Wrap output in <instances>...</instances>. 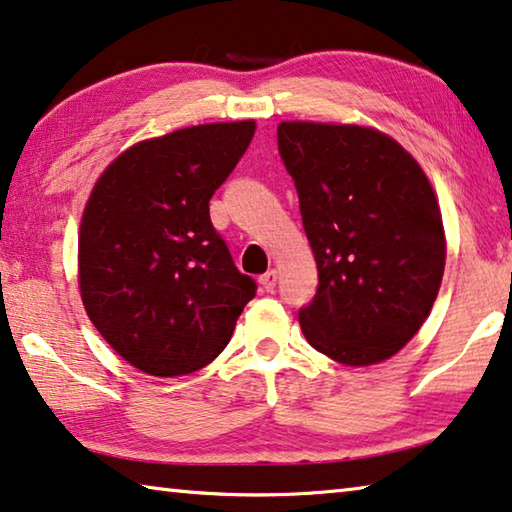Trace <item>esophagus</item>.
I'll return each instance as SVG.
<instances>
[{"mask_svg":"<svg viewBox=\"0 0 512 512\" xmlns=\"http://www.w3.org/2000/svg\"><path fill=\"white\" fill-rule=\"evenodd\" d=\"M259 285H262V289L264 291H271L275 289V285H278V271H269V273H264L262 278H259Z\"/></svg>","mask_w":512,"mask_h":512,"instance_id":"34e87169","label":"esophagus"}]
</instances>
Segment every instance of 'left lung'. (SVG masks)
I'll list each match as a JSON object with an SVG mask.
<instances>
[{
    "label": "left lung",
    "mask_w": 512,
    "mask_h": 512,
    "mask_svg": "<svg viewBox=\"0 0 512 512\" xmlns=\"http://www.w3.org/2000/svg\"><path fill=\"white\" fill-rule=\"evenodd\" d=\"M278 148L319 271L300 330L346 367L389 360L424 326L444 275L442 212L424 168L364 125L285 120Z\"/></svg>",
    "instance_id": "obj_1"
}]
</instances>
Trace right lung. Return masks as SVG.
<instances>
[{"label":"right lung","instance_id":"obj_1","mask_svg":"<svg viewBox=\"0 0 512 512\" xmlns=\"http://www.w3.org/2000/svg\"><path fill=\"white\" fill-rule=\"evenodd\" d=\"M255 120L175 129L134 143L97 177L79 225L88 319L120 358L175 378L230 342L255 282L234 266L209 200L253 141Z\"/></svg>","mask_w":512,"mask_h":512}]
</instances>
